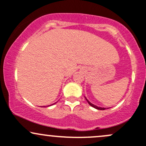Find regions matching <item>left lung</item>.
<instances>
[{
	"instance_id": "left-lung-1",
	"label": "left lung",
	"mask_w": 146,
	"mask_h": 146,
	"mask_svg": "<svg viewBox=\"0 0 146 146\" xmlns=\"http://www.w3.org/2000/svg\"><path fill=\"white\" fill-rule=\"evenodd\" d=\"M85 99H86V101L88 102V103L89 104V105L90 106H91L92 107H93V108H96V109H98V110H105L106 109V108H102V107H98V106H95V105H94V104H91L90 103V102L88 101V100H87V99L85 98Z\"/></svg>"
}]
</instances>
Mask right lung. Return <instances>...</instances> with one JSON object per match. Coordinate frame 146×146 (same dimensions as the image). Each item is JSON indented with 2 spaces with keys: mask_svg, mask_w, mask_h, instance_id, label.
Instances as JSON below:
<instances>
[{
  "mask_svg": "<svg viewBox=\"0 0 146 146\" xmlns=\"http://www.w3.org/2000/svg\"><path fill=\"white\" fill-rule=\"evenodd\" d=\"M52 105H53V104H52ZM50 106H51V105H50ZM44 107H45V106H44Z\"/></svg>",
  "mask_w": 146,
  "mask_h": 146,
  "instance_id": "right-lung-1",
  "label": "right lung"
}]
</instances>
